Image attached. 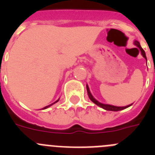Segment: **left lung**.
<instances>
[{"label":"left lung","instance_id":"8db88e82","mask_svg":"<svg viewBox=\"0 0 155 155\" xmlns=\"http://www.w3.org/2000/svg\"><path fill=\"white\" fill-rule=\"evenodd\" d=\"M134 45L135 46H137L138 48H139L140 50V51H141V54L142 56H143V57H144L146 60H147V57H146V54H145V52L144 50L142 49V47L140 46V42H138V41L135 40L134 41ZM86 87H87V94H88V97H89V98L91 99V102H94V104H96L97 105H98L99 107L102 108V109H105V110H109V111H120V110H123V109H127V108H128L129 106H130L131 105H127V106H124V107H118V106H115V105H107V104H102L101 103V102H98L95 98H94V97L92 96V94H91V92H90V90H89V87H88V86H87V84L86 85Z\"/></svg>","mask_w":155,"mask_h":155}]
</instances>
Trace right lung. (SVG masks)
<instances>
[{"label": "right lung", "mask_w": 155, "mask_h": 155, "mask_svg": "<svg viewBox=\"0 0 155 155\" xmlns=\"http://www.w3.org/2000/svg\"><path fill=\"white\" fill-rule=\"evenodd\" d=\"M58 101H59V99H58V100H57V101H56L55 102H53V104H51V105H47V106H46V107H44V108H43V109H47L48 107H50V106H51L52 105H53V104H54V103H56V102H58Z\"/></svg>", "instance_id": "obj_1"}]
</instances>
